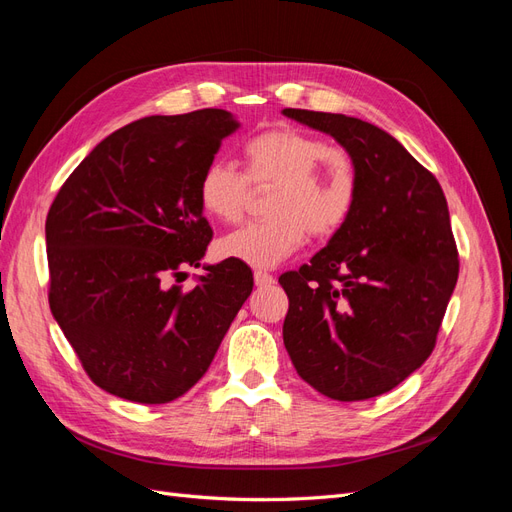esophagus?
Returning <instances> with one entry per match:
<instances>
[{"instance_id":"esophagus-1","label":"esophagus","mask_w":512,"mask_h":512,"mask_svg":"<svg viewBox=\"0 0 512 512\" xmlns=\"http://www.w3.org/2000/svg\"><path fill=\"white\" fill-rule=\"evenodd\" d=\"M254 282L256 286H271L275 282V277L265 271H254Z\"/></svg>"}]
</instances>
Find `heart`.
<instances>
[{"instance_id": "obj_1", "label": "heart", "mask_w": 512, "mask_h": 512, "mask_svg": "<svg viewBox=\"0 0 512 512\" xmlns=\"http://www.w3.org/2000/svg\"><path fill=\"white\" fill-rule=\"evenodd\" d=\"M245 175L215 160L198 179V203L209 218H243L250 183L273 185L271 220L247 224L218 243L224 258L271 269L303 245L307 230L331 237L346 224L356 200V168L344 149L294 128L265 130L243 145Z\"/></svg>"}]
</instances>
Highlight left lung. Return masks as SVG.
<instances>
[{
  "instance_id": "8db88e82",
  "label": "left lung",
  "mask_w": 512,
  "mask_h": 512,
  "mask_svg": "<svg viewBox=\"0 0 512 512\" xmlns=\"http://www.w3.org/2000/svg\"><path fill=\"white\" fill-rule=\"evenodd\" d=\"M333 136L356 168V200L327 247L280 277L288 294L284 346L322 395L363 401L421 367L457 284L446 198L427 168L374 123L284 108Z\"/></svg>"
}]
</instances>
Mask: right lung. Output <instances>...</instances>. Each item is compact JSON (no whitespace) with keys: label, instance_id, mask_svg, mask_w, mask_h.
<instances>
[{"label":"right lung","instance_id":"1","mask_svg":"<svg viewBox=\"0 0 512 512\" xmlns=\"http://www.w3.org/2000/svg\"><path fill=\"white\" fill-rule=\"evenodd\" d=\"M239 126L222 108L132 121L53 200L44 226L51 312L106 393L136 404L188 393L250 297L254 277L239 260L203 265L192 290L170 284L207 252L198 179Z\"/></svg>","mask_w":512,"mask_h":512}]
</instances>
